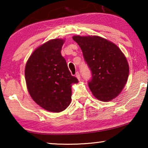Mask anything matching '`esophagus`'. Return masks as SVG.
Wrapping results in <instances>:
<instances>
[{"label": "esophagus", "instance_id": "1", "mask_svg": "<svg viewBox=\"0 0 148 148\" xmlns=\"http://www.w3.org/2000/svg\"><path fill=\"white\" fill-rule=\"evenodd\" d=\"M75 77L77 78L79 80H80V79H81V77H80V74L79 73V72H77L76 73V74H75Z\"/></svg>", "mask_w": 148, "mask_h": 148}]
</instances>
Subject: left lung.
I'll list each match as a JSON object with an SVG mask.
<instances>
[{
    "label": "left lung",
    "instance_id": "8db88e82",
    "mask_svg": "<svg viewBox=\"0 0 148 148\" xmlns=\"http://www.w3.org/2000/svg\"><path fill=\"white\" fill-rule=\"evenodd\" d=\"M82 50L92 73L88 86L94 96L104 102L120 94L127 82L129 64L116 44L99 36L73 37Z\"/></svg>",
    "mask_w": 148,
    "mask_h": 148
}]
</instances>
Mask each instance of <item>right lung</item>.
<instances>
[{
	"label": "right lung",
	"mask_w": 148,
	"mask_h": 148,
	"mask_svg": "<svg viewBox=\"0 0 148 148\" xmlns=\"http://www.w3.org/2000/svg\"><path fill=\"white\" fill-rule=\"evenodd\" d=\"M64 42L54 39L42 44L34 50L25 65L30 96L36 104L50 112H60L69 106L71 84L78 83L61 55Z\"/></svg>",
	"instance_id": "right-lung-1"
}]
</instances>
